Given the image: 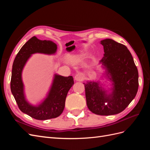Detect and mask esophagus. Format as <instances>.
I'll return each mask as SVG.
<instances>
[{"instance_id":"obj_1","label":"esophagus","mask_w":150,"mask_h":150,"mask_svg":"<svg viewBox=\"0 0 150 150\" xmlns=\"http://www.w3.org/2000/svg\"><path fill=\"white\" fill-rule=\"evenodd\" d=\"M74 79L76 81H82L84 79V76L81 73L77 74L74 77Z\"/></svg>"}]
</instances>
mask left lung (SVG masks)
I'll return each mask as SVG.
<instances>
[{"label": "left lung", "instance_id": "obj_1", "mask_svg": "<svg viewBox=\"0 0 150 150\" xmlns=\"http://www.w3.org/2000/svg\"><path fill=\"white\" fill-rule=\"evenodd\" d=\"M100 44L104 52L99 62L104 70L102 78L110 81V87L106 88L99 80L84 83L86 104L94 114L114 115L123 111L137 95L138 71L125 45L111 39L102 40Z\"/></svg>", "mask_w": 150, "mask_h": 150}]
</instances>
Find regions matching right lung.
<instances>
[{"mask_svg":"<svg viewBox=\"0 0 150 150\" xmlns=\"http://www.w3.org/2000/svg\"><path fill=\"white\" fill-rule=\"evenodd\" d=\"M57 44L51 40H41L34 36L18 52L13 62L11 89L20 110L38 120L55 118L61 115L65 107L67 94L74 84L73 77H64L55 73L46 96L39 104L34 105L26 99L22 71L33 54L39 53L54 55Z\"/></svg>","mask_w":150,"mask_h":150,"instance_id":"obj_1","label":"right lung"}]
</instances>
